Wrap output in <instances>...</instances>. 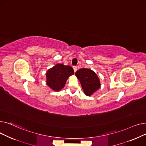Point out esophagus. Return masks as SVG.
Masks as SVG:
<instances>
[{
	"instance_id": "34e87169",
	"label": "esophagus",
	"mask_w": 146,
	"mask_h": 146,
	"mask_svg": "<svg viewBox=\"0 0 146 146\" xmlns=\"http://www.w3.org/2000/svg\"><path fill=\"white\" fill-rule=\"evenodd\" d=\"M73 70H74V72H76V71H77V70H78V69H77V67H76V66H73Z\"/></svg>"
}]
</instances>
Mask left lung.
Here are the masks:
<instances>
[{
  "instance_id": "left-lung-1",
  "label": "left lung",
  "mask_w": 146,
  "mask_h": 146,
  "mask_svg": "<svg viewBox=\"0 0 146 146\" xmlns=\"http://www.w3.org/2000/svg\"><path fill=\"white\" fill-rule=\"evenodd\" d=\"M75 75L80 82L82 88L86 96H90L101 86L96 74L89 68H83L76 72Z\"/></svg>"
}]
</instances>
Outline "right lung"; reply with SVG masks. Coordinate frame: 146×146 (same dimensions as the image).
Instances as JSON below:
<instances>
[{
    "label": "right lung",
    "instance_id": "1",
    "mask_svg": "<svg viewBox=\"0 0 146 146\" xmlns=\"http://www.w3.org/2000/svg\"><path fill=\"white\" fill-rule=\"evenodd\" d=\"M73 74V68L71 66L57 64L47 71L46 83L52 90L60 91L64 87L69 76Z\"/></svg>",
    "mask_w": 146,
    "mask_h": 146
}]
</instances>
